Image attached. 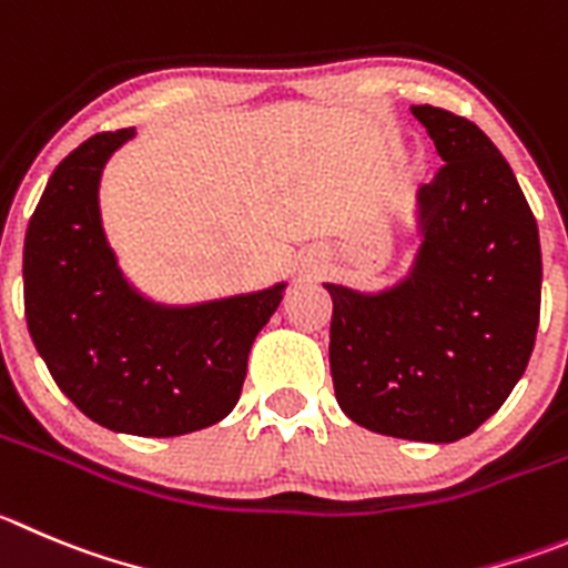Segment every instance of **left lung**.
I'll use <instances>...</instances> for the list:
<instances>
[{
	"label": "left lung",
	"mask_w": 568,
	"mask_h": 568,
	"mask_svg": "<svg viewBox=\"0 0 568 568\" xmlns=\"http://www.w3.org/2000/svg\"><path fill=\"white\" fill-rule=\"evenodd\" d=\"M443 156L417 190L423 243L409 277L378 294L325 283L331 375L369 432L457 443L501 409L540 320L538 224L510 164L454 111L412 105Z\"/></svg>",
	"instance_id": "obj_1"
}]
</instances>
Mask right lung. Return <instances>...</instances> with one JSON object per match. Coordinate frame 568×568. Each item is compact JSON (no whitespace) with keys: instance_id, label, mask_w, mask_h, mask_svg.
Instances as JSON below:
<instances>
[{"instance_id":"add662e5","label":"right lung","mask_w":568,"mask_h":568,"mask_svg":"<svg viewBox=\"0 0 568 568\" xmlns=\"http://www.w3.org/2000/svg\"><path fill=\"white\" fill-rule=\"evenodd\" d=\"M134 129L89 136L47 182L24 237V316L58 389L103 428L179 437L224 420L285 283L159 305L116 268L100 224L103 164Z\"/></svg>"}]
</instances>
